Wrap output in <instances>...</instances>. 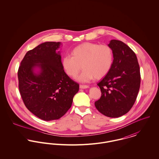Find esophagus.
Instances as JSON below:
<instances>
[{"label":"esophagus","mask_w":159,"mask_h":159,"mask_svg":"<svg viewBox=\"0 0 159 159\" xmlns=\"http://www.w3.org/2000/svg\"><path fill=\"white\" fill-rule=\"evenodd\" d=\"M88 88H89V86L87 85H80V89H87Z\"/></svg>","instance_id":"obj_1"}]
</instances>
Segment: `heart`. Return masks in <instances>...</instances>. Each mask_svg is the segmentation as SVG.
<instances>
[{"mask_svg": "<svg viewBox=\"0 0 159 159\" xmlns=\"http://www.w3.org/2000/svg\"><path fill=\"white\" fill-rule=\"evenodd\" d=\"M71 55L63 57L62 68L69 76L75 78L82 67L84 71L78 78L81 82L103 78L113 64L112 50L106 45L84 43L74 48Z\"/></svg>", "mask_w": 159, "mask_h": 159, "instance_id": "1", "label": "heart"}]
</instances>
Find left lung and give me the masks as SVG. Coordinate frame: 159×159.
<instances>
[{
    "mask_svg": "<svg viewBox=\"0 0 159 159\" xmlns=\"http://www.w3.org/2000/svg\"><path fill=\"white\" fill-rule=\"evenodd\" d=\"M108 46L113 52V64L97 84L102 95L95 106L106 116L119 117L127 113L136 100L140 70L136 54L129 46L117 40H111Z\"/></svg>",
    "mask_w": 159,
    "mask_h": 159,
    "instance_id": "1",
    "label": "left lung"
}]
</instances>
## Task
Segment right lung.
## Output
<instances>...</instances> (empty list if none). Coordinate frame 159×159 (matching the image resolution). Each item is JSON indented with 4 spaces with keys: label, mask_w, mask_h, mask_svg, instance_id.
I'll return each instance as SVG.
<instances>
[{
    "label": "right lung",
    "mask_w": 159,
    "mask_h": 159,
    "mask_svg": "<svg viewBox=\"0 0 159 159\" xmlns=\"http://www.w3.org/2000/svg\"><path fill=\"white\" fill-rule=\"evenodd\" d=\"M61 42H47L29 51L19 67V89L27 108L46 120L60 119L71 107L79 84L62 66Z\"/></svg>",
    "instance_id": "right-lung-1"
}]
</instances>
